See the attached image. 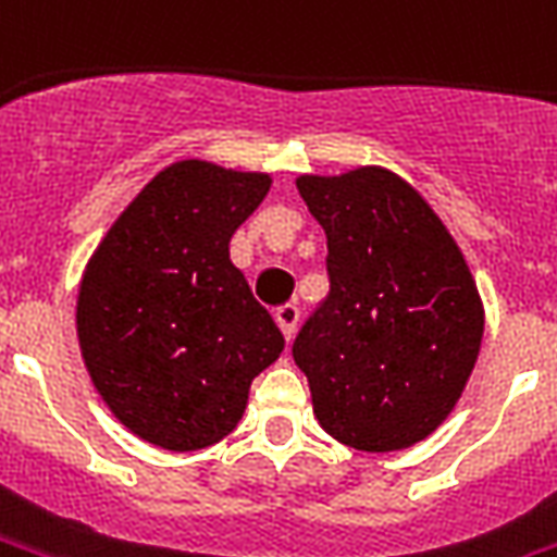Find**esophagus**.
Listing matches in <instances>:
<instances>
[{
    "mask_svg": "<svg viewBox=\"0 0 557 557\" xmlns=\"http://www.w3.org/2000/svg\"><path fill=\"white\" fill-rule=\"evenodd\" d=\"M274 319H277L280 331L286 333V339H292V336H295V331H298L300 307L298 304H283V307H277V312H274Z\"/></svg>",
    "mask_w": 557,
    "mask_h": 557,
    "instance_id": "esophagus-1",
    "label": "esophagus"
}]
</instances>
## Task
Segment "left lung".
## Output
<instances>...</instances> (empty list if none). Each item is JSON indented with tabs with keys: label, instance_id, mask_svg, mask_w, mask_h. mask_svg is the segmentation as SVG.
Masks as SVG:
<instances>
[{
	"label": "left lung",
	"instance_id": "8db88e82",
	"mask_svg": "<svg viewBox=\"0 0 557 557\" xmlns=\"http://www.w3.org/2000/svg\"><path fill=\"white\" fill-rule=\"evenodd\" d=\"M298 191L327 233L331 292L292 345L315 419L360 451L413 446L451 413L478 360L484 310L467 259L383 168L300 176Z\"/></svg>",
	"mask_w": 557,
	"mask_h": 557
}]
</instances>
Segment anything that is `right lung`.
I'll use <instances>...</instances> for the list:
<instances>
[{"label": "right lung", "instance_id": "obj_1", "mask_svg": "<svg viewBox=\"0 0 557 557\" xmlns=\"http://www.w3.org/2000/svg\"><path fill=\"white\" fill-rule=\"evenodd\" d=\"M271 176L176 162L152 176L90 257L76 331L90 381L132 434L195 451L224 440L283 333L230 262Z\"/></svg>", "mask_w": 557, "mask_h": 557}]
</instances>
